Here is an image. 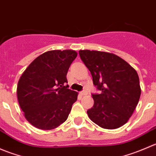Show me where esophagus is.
Masks as SVG:
<instances>
[{
  "mask_svg": "<svg viewBox=\"0 0 156 156\" xmlns=\"http://www.w3.org/2000/svg\"><path fill=\"white\" fill-rule=\"evenodd\" d=\"M80 94H81V96H85L87 95V92L86 91H81V92H80Z\"/></svg>",
  "mask_w": 156,
  "mask_h": 156,
  "instance_id": "34e87169",
  "label": "esophagus"
}]
</instances>
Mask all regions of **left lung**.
<instances>
[{
	"label": "left lung",
	"instance_id": "8db88e82",
	"mask_svg": "<svg viewBox=\"0 0 156 156\" xmlns=\"http://www.w3.org/2000/svg\"><path fill=\"white\" fill-rule=\"evenodd\" d=\"M79 55L90 72L93 83L100 90L92 94L94 106L88 117L98 126L115 129L127 123L141 94L139 76L134 69L113 53L97 50H79Z\"/></svg>",
	"mask_w": 156,
	"mask_h": 156
}]
</instances>
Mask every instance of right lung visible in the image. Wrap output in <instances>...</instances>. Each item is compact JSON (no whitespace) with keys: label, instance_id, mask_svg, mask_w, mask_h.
Wrapping results in <instances>:
<instances>
[{"label":"right lung","instance_id":"add662e5","mask_svg":"<svg viewBox=\"0 0 156 156\" xmlns=\"http://www.w3.org/2000/svg\"><path fill=\"white\" fill-rule=\"evenodd\" d=\"M72 50H50L37 56L17 85V98L25 118L33 126L52 130L65 122L78 93L68 89L66 75L76 58Z\"/></svg>","mask_w":156,"mask_h":156}]
</instances>
